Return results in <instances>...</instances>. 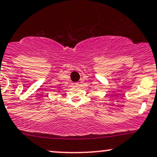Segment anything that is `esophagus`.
I'll return each mask as SVG.
<instances>
[{"mask_svg":"<svg viewBox=\"0 0 157 157\" xmlns=\"http://www.w3.org/2000/svg\"><path fill=\"white\" fill-rule=\"evenodd\" d=\"M74 85H75V86H78L79 83H78V82H75V83H74Z\"/></svg>","mask_w":157,"mask_h":157,"instance_id":"obj_1","label":"esophagus"}]
</instances>
